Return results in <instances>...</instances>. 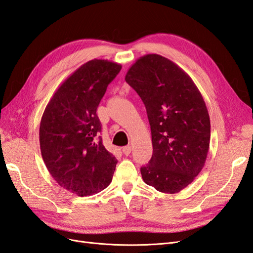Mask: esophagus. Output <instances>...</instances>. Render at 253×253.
Segmentation results:
<instances>
[{
  "instance_id": "obj_1",
  "label": "esophagus",
  "mask_w": 253,
  "mask_h": 253,
  "mask_svg": "<svg viewBox=\"0 0 253 253\" xmlns=\"http://www.w3.org/2000/svg\"><path fill=\"white\" fill-rule=\"evenodd\" d=\"M131 151H132L131 145H126V147H124V149H122V152H124L125 155H128L129 153H131Z\"/></svg>"
}]
</instances>
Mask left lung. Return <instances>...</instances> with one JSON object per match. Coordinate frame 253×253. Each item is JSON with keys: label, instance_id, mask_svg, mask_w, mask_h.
Listing matches in <instances>:
<instances>
[{"label": "left lung", "instance_id": "1", "mask_svg": "<svg viewBox=\"0 0 253 253\" xmlns=\"http://www.w3.org/2000/svg\"><path fill=\"white\" fill-rule=\"evenodd\" d=\"M126 81L147 109L153 155L141 167L143 181L159 192L177 193L205 166L210 144V117L190 76L156 53L139 58Z\"/></svg>", "mask_w": 253, "mask_h": 253}]
</instances>
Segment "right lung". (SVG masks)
<instances>
[{
	"mask_svg": "<svg viewBox=\"0 0 253 253\" xmlns=\"http://www.w3.org/2000/svg\"><path fill=\"white\" fill-rule=\"evenodd\" d=\"M121 70L94 59L75 71L53 94L40 124L41 154L59 185L79 196L110 185L117 159L104 148L97 108L106 87Z\"/></svg>",
	"mask_w": 253,
	"mask_h": 253,
	"instance_id": "1",
	"label": "right lung"
}]
</instances>
